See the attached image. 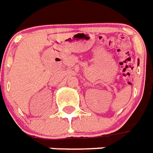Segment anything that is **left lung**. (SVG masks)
Returning <instances> with one entry per match:
<instances>
[{"mask_svg":"<svg viewBox=\"0 0 153 153\" xmlns=\"http://www.w3.org/2000/svg\"><path fill=\"white\" fill-rule=\"evenodd\" d=\"M137 64H138V65H139V62H138V63H137Z\"/></svg>","mask_w":153,"mask_h":153,"instance_id":"8db88e82","label":"left lung"}]
</instances>
